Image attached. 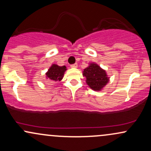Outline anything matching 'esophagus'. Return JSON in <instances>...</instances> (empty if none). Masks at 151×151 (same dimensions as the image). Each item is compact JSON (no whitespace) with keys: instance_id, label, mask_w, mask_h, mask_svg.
<instances>
[{"instance_id":"1","label":"esophagus","mask_w":151,"mask_h":151,"mask_svg":"<svg viewBox=\"0 0 151 151\" xmlns=\"http://www.w3.org/2000/svg\"><path fill=\"white\" fill-rule=\"evenodd\" d=\"M70 67H72V68H77V64H73V65H71Z\"/></svg>"}]
</instances>
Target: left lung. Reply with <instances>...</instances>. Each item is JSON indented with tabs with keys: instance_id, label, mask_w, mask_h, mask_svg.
Listing matches in <instances>:
<instances>
[{
	"instance_id": "1",
	"label": "left lung",
	"mask_w": 151,
	"mask_h": 151,
	"mask_svg": "<svg viewBox=\"0 0 151 151\" xmlns=\"http://www.w3.org/2000/svg\"><path fill=\"white\" fill-rule=\"evenodd\" d=\"M87 85L93 91H101L109 81V77L104 70L97 64L92 62L83 71Z\"/></svg>"
}]
</instances>
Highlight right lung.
<instances>
[{"mask_svg": "<svg viewBox=\"0 0 151 151\" xmlns=\"http://www.w3.org/2000/svg\"><path fill=\"white\" fill-rule=\"evenodd\" d=\"M67 67L65 66H58V65L53 64L46 72V78L52 81H61L64 77Z\"/></svg>", "mask_w": 151, "mask_h": 151, "instance_id": "obj_1", "label": "right lung"}]
</instances>
